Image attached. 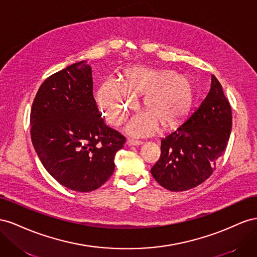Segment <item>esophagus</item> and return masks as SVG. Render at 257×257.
Returning a JSON list of instances; mask_svg holds the SVG:
<instances>
[{
    "mask_svg": "<svg viewBox=\"0 0 257 257\" xmlns=\"http://www.w3.org/2000/svg\"><path fill=\"white\" fill-rule=\"evenodd\" d=\"M126 144L128 146H138V145H141L142 142L139 141V140H134V139H128Z\"/></svg>",
    "mask_w": 257,
    "mask_h": 257,
    "instance_id": "esophagus-1",
    "label": "esophagus"
}]
</instances>
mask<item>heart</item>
<instances>
[{"mask_svg": "<svg viewBox=\"0 0 257 257\" xmlns=\"http://www.w3.org/2000/svg\"><path fill=\"white\" fill-rule=\"evenodd\" d=\"M123 85L109 78L100 87L98 100L105 119L119 126L136 99L144 93L143 107L148 112L137 115L126 130L134 136H149L158 127H170L186 115L193 101V85L185 75H172L169 71L146 67L128 69L123 75Z\"/></svg>", "mask_w": 257, "mask_h": 257, "instance_id": "1", "label": "heart"}]
</instances>
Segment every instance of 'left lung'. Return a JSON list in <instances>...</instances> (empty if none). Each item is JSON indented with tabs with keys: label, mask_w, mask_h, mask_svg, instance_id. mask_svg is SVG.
<instances>
[{
	"label": "left lung",
	"mask_w": 257,
	"mask_h": 257,
	"mask_svg": "<svg viewBox=\"0 0 257 257\" xmlns=\"http://www.w3.org/2000/svg\"><path fill=\"white\" fill-rule=\"evenodd\" d=\"M231 107L217 78L186 121L161 139L160 157L151 173L171 192L194 188L206 181L224 154L231 131Z\"/></svg>",
	"instance_id": "left-lung-1"
}]
</instances>
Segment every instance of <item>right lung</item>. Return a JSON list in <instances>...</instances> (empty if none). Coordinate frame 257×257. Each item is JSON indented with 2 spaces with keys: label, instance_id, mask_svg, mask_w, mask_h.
<instances>
[{
  "label": "right lung",
  "instance_id": "obj_1",
  "mask_svg": "<svg viewBox=\"0 0 257 257\" xmlns=\"http://www.w3.org/2000/svg\"><path fill=\"white\" fill-rule=\"evenodd\" d=\"M92 89L90 65L73 63L41 85L30 115L32 143L44 168L61 185L82 193L109 179L126 140L104 123Z\"/></svg>",
  "mask_w": 257,
  "mask_h": 257
}]
</instances>
